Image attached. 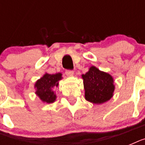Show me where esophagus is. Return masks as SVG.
Returning a JSON list of instances; mask_svg holds the SVG:
<instances>
[{
    "label": "esophagus",
    "mask_w": 145,
    "mask_h": 145,
    "mask_svg": "<svg viewBox=\"0 0 145 145\" xmlns=\"http://www.w3.org/2000/svg\"><path fill=\"white\" fill-rule=\"evenodd\" d=\"M65 74L67 76H68V77H71V76H73V75H74V71L73 70H66Z\"/></svg>",
    "instance_id": "1"
}]
</instances>
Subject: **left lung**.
<instances>
[{
    "label": "left lung",
    "mask_w": 145,
    "mask_h": 145,
    "mask_svg": "<svg viewBox=\"0 0 145 145\" xmlns=\"http://www.w3.org/2000/svg\"><path fill=\"white\" fill-rule=\"evenodd\" d=\"M85 89V98L94 104L104 103L113 96L114 85L113 77L92 66L88 72L82 75Z\"/></svg>",
    "instance_id": "obj_1"
}]
</instances>
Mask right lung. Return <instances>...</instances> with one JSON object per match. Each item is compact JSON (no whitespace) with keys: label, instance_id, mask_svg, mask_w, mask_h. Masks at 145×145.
Here are the masks:
<instances>
[{"label":"right lung","instance_id":"1","mask_svg":"<svg viewBox=\"0 0 145 145\" xmlns=\"http://www.w3.org/2000/svg\"><path fill=\"white\" fill-rule=\"evenodd\" d=\"M61 79V74L60 73L56 74H45L35 84V88H37L36 94L44 102L52 103L55 101L56 95L54 94L53 89L58 86Z\"/></svg>","mask_w":145,"mask_h":145}]
</instances>
